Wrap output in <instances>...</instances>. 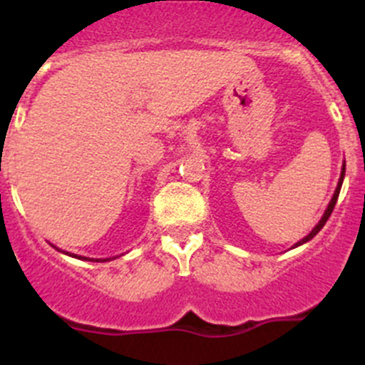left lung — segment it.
<instances>
[{"mask_svg": "<svg viewBox=\"0 0 365 365\" xmlns=\"http://www.w3.org/2000/svg\"><path fill=\"white\" fill-rule=\"evenodd\" d=\"M344 173H346V162H344V165H342V171H341V178H339V183H337V189H335V192H334V197H331V201L330 203H328V208L327 210H324V214H323V217H321V221L317 222L316 225V228L312 230V232L309 233V235L305 237V239H302L299 240V242H296L294 244V247H298V246H302V244H305V242H309L310 239H314V237L317 235V233H319V230L323 228L324 225H327V221H328V217H330L331 215V212H334V208H335V203H337V197H339V192H341V187H342V180H344Z\"/></svg>", "mask_w": 365, "mask_h": 365, "instance_id": "1", "label": "left lung"}]
</instances>
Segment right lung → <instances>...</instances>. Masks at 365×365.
<instances>
[{
    "instance_id": "1",
    "label": "right lung",
    "mask_w": 365,
    "mask_h": 365,
    "mask_svg": "<svg viewBox=\"0 0 365 365\" xmlns=\"http://www.w3.org/2000/svg\"><path fill=\"white\" fill-rule=\"evenodd\" d=\"M66 255H69V253H66ZM71 257L80 258V260H93V262H107V260H110V258H87V257H78V255H71Z\"/></svg>"
}]
</instances>
